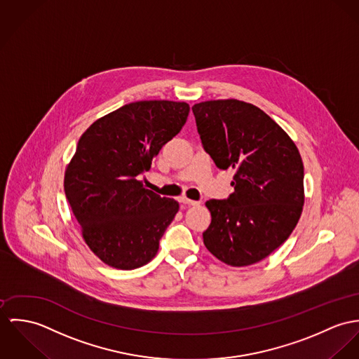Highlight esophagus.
I'll use <instances>...</instances> for the list:
<instances>
[{"mask_svg": "<svg viewBox=\"0 0 359 359\" xmlns=\"http://www.w3.org/2000/svg\"><path fill=\"white\" fill-rule=\"evenodd\" d=\"M182 203H184V205H191V206H196V205H198V201H193V199L186 198V197H182V198L179 199Z\"/></svg>", "mask_w": 359, "mask_h": 359, "instance_id": "34e87169", "label": "esophagus"}]
</instances>
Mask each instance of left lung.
<instances>
[{
    "instance_id": "8db88e82",
    "label": "left lung",
    "mask_w": 359,
    "mask_h": 359,
    "mask_svg": "<svg viewBox=\"0 0 359 359\" xmlns=\"http://www.w3.org/2000/svg\"><path fill=\"white\" fill-rule=\"evenodd\" d=\"M203 150L219 169L236 170L234 193L209 199L208 250L226 264L257 263L296 227L304 203L300 153L276 121L259 107L210 100L193 106Z\"/></svg>"
}]
</instances>
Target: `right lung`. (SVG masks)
Masks as SVG:
<instances>
[{"label": "right lung", "instance_id": "right-lung-1", "mask_svg": "<svg viewBox=\"0 0 359 359\" xmlns=\"http://www.w3.org/2000/svg\"><path fill=\"white\" fill-rule=\"evenodd\" d=\"M184 102L143 100L93 122L65 175V193L90 250L106 264L133 270L157 253L179 203L139 179L186 123Z\"/></svg>", "mask_w": 359, "mask_h": 359}]
</instances>
